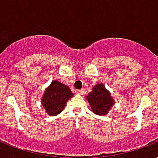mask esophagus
<instances>
[{
  "mask_svg": "<svg viewBox=\"0 0 158 158\" xmlns=\"http://www.w3.org/2000/svg\"><path fill=\"white\" fill-rule=\"evenodd\" d=\"M76 93H77V94H78V95H83V94L85 93V90H84V89H81V90H77V91H76Z\"/></svg>",
  "mask_w": 158,
  "mask_h": 158,
  "instance_id": "1",
  "label": "esophagus"
}]
</instances>
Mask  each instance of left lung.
<instances>
[{
  "label": "left lung",
  "mask_w": 158,
  "mask_h": 158,
  "mask_svg": "<svg viewBox=\"0 0 158 158\" xmlns=\"http://www.w3.org/2000/svg\"><path fill=\"white\" fill-rule=\"evenodd\" d=\"M86 100L90 104L91 110L97 115H106L114 104L110 93L105 85L97 84L86 96Z\"/></svg>",
  "instance_id": "left-lung-1"
}]
</instances>
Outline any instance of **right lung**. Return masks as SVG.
I'll return each instance as SVG.
<instances>
[{"label": "right lung", "mask_w": 158, "mask_h": 158, "mask_svg": "<svg viewBox=\"0 0 158 158\" xmlns=\"http://www.w3.org/2000/svg\"><path fill=\"white\" fill-rule=\"evenodd\" d=\"M73 96V93L68 85L57 81H52L44 93L42 105L48 114L57 115L63 110L68 101Z\"/></svg>", "instance_id": "add662e5"}]
</instances>
